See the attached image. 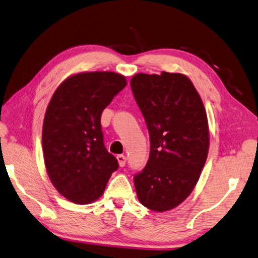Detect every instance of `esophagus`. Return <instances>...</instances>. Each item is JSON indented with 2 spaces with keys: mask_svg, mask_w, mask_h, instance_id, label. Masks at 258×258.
Returning <instances> with one entry per match:
<instances>
[{
  "mask_svg": "<svg viewBox=\"0 0 258 258\" xmlns=\"http://www.w3.org/2000/svg\"><path fill=\"white\" fill-rule=\"evenodd\" d=\"M117 159H118V163H119V166L124 167L126 164V157L124 156V155H118Z\"/></svg>",
  "mask_w": 258,
  "mask_h": 258,
  "instance_id": "obj_1",
  "label": "esophagus"
}]
</instances>
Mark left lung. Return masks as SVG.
<instances>
[{
    "label": "left lung",
    "instance_id": "1",
    "mask_svg": "<svg viewBox=\"0 0 258 258\" xmlns=\"http://www.w3.org/2000/svg\"><path fill=\"white\" fill-rule=\"evenodd\" d=\"M131 87L150 140L148 162L134 175L138 199L150 210H171L189 196L206 164V109L194 85L181 73H138Z\"/></svg>",
    "mask_w": 258,
    "mask_h": 258
}]
</instances>
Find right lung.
Returning <instances> with one entry per match:
<instances>
[{"label": "right lung", "instance_id": "obj_1", "mask_svg": "<svg viewBox=\"0 0 258 258\" xmlns=\"http://www.w3.org/2000/svg\"><path fill=\"white\" fill-rule=\"evenodd\" d=\"M114 72H83L56 89L44 114L42 148L50 181L64 198L92 203L103 194L117 158L104 147L101 114L126 86Z\"/></svg>", "mask_w": 258, "mask_h": 258}]
</instances>
